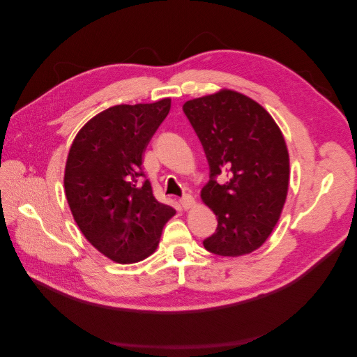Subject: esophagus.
<instances>
[{
	"instance_id": "esophagus-1",
	"label": "esophagus",
	"mask_w": 357,
	"mask_h": 357,
	"mask_svg": "<svg viewBox=\"0 0 357 357\" xmlns=\"http://www.w3.org/2000/svg\"><path fill=\"white\" fill-rule=\"evenodd\" d=\"M178 202L181 204L183 208L189 210V208L192 207V205H193V202H195V199H193V197L189 195V193H185V195H183V197L178 199Z\"/></svg>"
}]
</instances>
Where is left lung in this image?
Returning <instances> with one entry per match:
<instances>
[{
	"instance_id": "1",
	"label": "left lung",
	"mask_w": 357,
	"mask_h": 357,
	"mask_svg": "<svg viewBox=\"0 0 357 357\" xmlns=\"http://www.w3.org/2000/svg\"><path fill=\"white\" fill-rule=\"evenodd\" d=\"M210 167L202 201L218 229L202 241L219 256H243L261 247L282 214L289 188V153L269 113L248 96L220 91L185 102Z\"/></svg>"
}]
</instances>
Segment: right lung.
<instances>
[{"instance_id": "right-lung-1", "label": "right lung", "mask_w": 357, "mask_h": 357, "mask_svg": "<svg viewBox=\"0 0 357 357\" xmlns=\"http://www.w3.org/2000/svg\"><path fill=\"white\" fill-rule=\"evenodd\" d=\"M171 100L114 105L86 123L71 144L63 186L75 223L96 250L119 264L152 255L176 210L156 201L143 152Z\"/></svg>"}]
</instances>
